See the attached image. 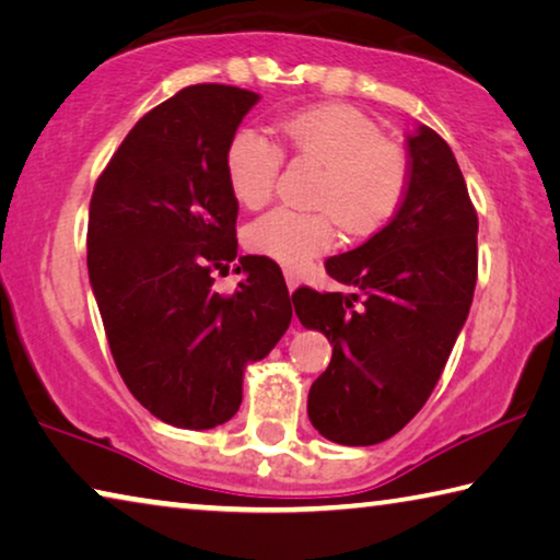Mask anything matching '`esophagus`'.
<instances>
[{
  "label": "esophagus",
  "mask_w": 560,
  "mask_h": 560,
  "mask_svg": "<svg viewBox=\"0 0 560 560\" xmlns=\"http://www.w3.org/2000/svg\"><path fill=\"white\" fill-rule=\"evenodd\" d=\"M283 279H287V289L294 294L296 287H299V273L294 269H283Z\"/></svg>",
  "instance_id": "34e87169"
}]
</instances>
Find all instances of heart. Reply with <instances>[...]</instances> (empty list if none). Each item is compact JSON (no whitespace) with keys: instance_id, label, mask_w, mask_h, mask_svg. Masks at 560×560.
Segmentation results:
<instances>
[{"instance_id":"obj_1","label":"heart","mask_w":560,"mask_h":560,"mask_svg":"<svg viewBox=\"0 0 560 560\" xmlns=\"http://www.w3.org/2000/svg\"><path fill=\"white\" fill-rule=\"evenodd\" d=\"M283 147L296 162L316 166L312 207L277 209L246 229V248L256 256L301 269L328 252L336 224L351 238L374 236L396 217L406 197L408 162L378 124L351 106H318L279 121ZM283 152L259 131H236L226 147V184L238 207L264 209L281 179Z\"/></svg>"}]
</instances>
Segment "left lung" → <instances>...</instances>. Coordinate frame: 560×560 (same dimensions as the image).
Here are the masks:
<instances>
[{"label":"left lung","mask_w":560,"mask_h":560,"mask_svg":"<svg viewBox=\"0 0 560 560\" xmlns=\"http://www.w3.org/2000/svg\"><path fill=\"white\" fill-rule=\"evenodd\" d=\"M478 217L451 147L419 127L408 137V186L396 217L326 273L351 287L296 289L306 328L334 353L308 392V419L341 446L392 439L421 411L466 324L478 277Z\"/></svg>","instance_id":"1"}]
</instances>
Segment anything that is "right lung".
<instances>
[{"label": "right lung", "mask_w": 560, "mask_h": 560, "mask_svg": "<svg viewBox=\"0 0 560 560\" xmlns=\"http://www.w3.org/2000/svg\"><path fill=\"white\" fill-rule=\"evenodd\" d=\"M256 102L226 84L182 89L135 124L89 203V281L114 363L137 401L179 429L232 419L244 366L291 324L287 281L266 256H238L246 279L214 291L236 259L224 156Z\"/></svg>", "instance_id": "obj_1"}]
</instances>
